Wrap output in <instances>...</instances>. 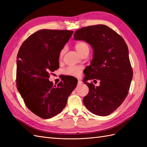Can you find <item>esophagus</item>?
I'll return each mask as SVG.
<instances>
[{
    "instance_id": "34e87169",
    "label": "esophagus",
    "mask_w": 147,
    "mask_h": 147,
    "mask_svg": "<svg viewBox=\"0 0 147 147\" xmlns=\"http://www.w3.org/2000/svg\"><path fill=\"white\" fill-rule=\"evenodd\" d=\"M82 82L81 81V80L78 79V84H82Z\"/></svg>"
}]
</instances>
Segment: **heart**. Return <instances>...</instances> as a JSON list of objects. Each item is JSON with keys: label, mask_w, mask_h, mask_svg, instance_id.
Returning a JSON list of instances; mask_svg holds the SVG:
<instances>
[{"label": "heart", "mask_w": 147, "mask_h": 147, "mask_svg": "<svg viewBox=\"0 0 147 147\" xmlns=\"http://www.w3.org/2000/svg\"><path fill=\"white\" fill-rule=\"evenodd\" d=\"M75 48L76 51L80 55H81L83 53L86 51H89L88 45L84 42H79L75 44ZM65 52V48H63L60 52L59 57H61L63 56ZM81 73V68L80 67H69L65 69L64 70V74L69 76H74L78 77L80 75Z\"/></svg>", "instance_id": "heart-1"}]
</instances>
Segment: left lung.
Returning a JSON list of instances; mask_svg holds the SVG:
<instances>
[{
    "label": "left lung",
    "mask_w": 147,
    "mask_h": 147,
    "mask_svg": "<svg viewBox=\"0 0 147 147\" xmlns=\"http://www.w3.org/2000/svg\"><path fill=\"white\" fill-rule=\"evenodd\" d=\"M75 40L90 44L93 50L90 65L84 70L83 82L89 92L83 102L87 109L99 116H107L121 105L129 90L132 70L125 41L113 30L103 24L78 29ZM88 79L100 81L95 87Z\"/></svg>",
    "instance_id": "8db88e82"
}]
</instances>
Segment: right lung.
I'll return each instance as SVG.
<instances>
[{"label": "right lung", "instance_id": "right-lung-1", "mask_svg": "<svg viewBox=\"0 0 147 147\" xmlns=\"http://www.w3.org/2000/svg\"><path fill=\"white\" fill-rule=\"evenodd\" d=\"M72 30L42 29L26 40L17 55L16 86L27 107L43 119L51 118L65 108L77 80L65 79L57 86L50 72L59 67L61 51Z\"/></svg>", "mask_w": 147, "mask_h": 147}]
</instances>
